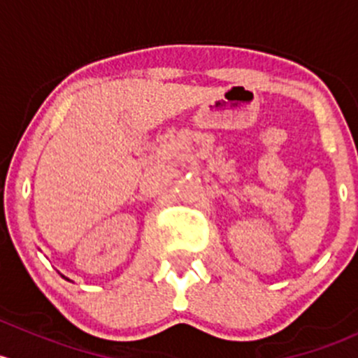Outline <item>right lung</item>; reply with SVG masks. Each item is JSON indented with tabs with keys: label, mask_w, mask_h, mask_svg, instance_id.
<instances>
[{
	"label": "right lung",
	"mask_w": 358,
	"mask_h": 358,
	"mask_svg": "<svg viewBox=\"0 0 358 358\" xmlns=\"http://www.w3.org/2000/svg\"><path fill=\"white\" fill-rule=\"evenodd\" d=\"M67 280H69V279H67Z\"/></svg>",
	"instance_id": "add662e5"
}]
</instances>
